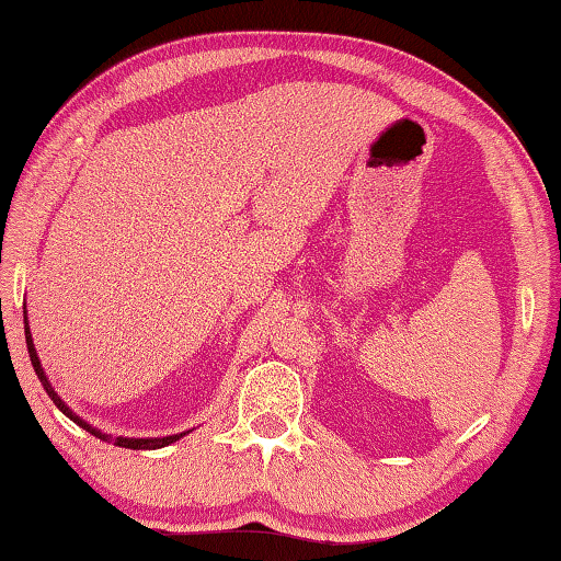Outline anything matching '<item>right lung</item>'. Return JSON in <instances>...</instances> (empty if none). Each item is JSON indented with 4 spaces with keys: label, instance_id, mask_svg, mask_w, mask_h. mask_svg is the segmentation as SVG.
I'll return each mask as SVG.
<instances>
[{
    "label": "right lung",
    "instance_id": "obj_1",
    "mask_svg": "<svg viewBox=\"0 0 561 561\" xmlns=\"http://www.w3.org/2000/svg\"><path fill=\"white\" fill-rule=\"evenodd\" d=\"M24 336H26V350H30V359H32V367H34V371H37V377H39V381H42V387L47 389V394L51 397V402H55L59 409H61V414H67L69 420H72L75 424H79L82 426V430H87L89 434H94L96 439H102V442H112V444H117V447H124V449H159V447H167V444H172V442H176V439H182L186 432H182V434H172V437H147V439H129V437H112V434H104V432H100L96 430V426H92V424H87L82 416H77L72 409H69L65 402H61V397L55 392V387L49 385V379H47V375H44V369H42V362H39V357H37V350H34V342H32V332H30V327H26V312H24Z\"/></svg>",
    "mask_w": 561,
    "mask_h": 561
}]
</instances>
